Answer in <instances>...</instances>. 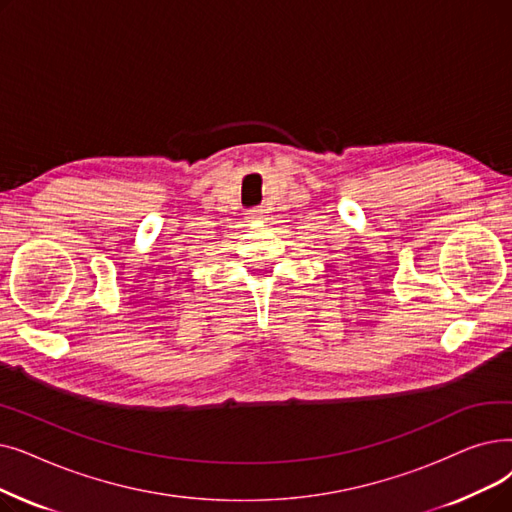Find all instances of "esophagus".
Listing matches in <instances>:
<instances>
[{"instance_id":"obj_1","label":"esophagus","mask_w":512,"mask_h":512,"mask_svg":"<svg viewBox=\"0 0 512 512\" xmlns=\"http://www.w3.org/2000/svg\"><path fill=\"white\" fill-rule=\"evenodd\" d=\"M244 215H247V219H259V217H263V209L255 207V209H249Z\"/></svg>"}]
</instances>
